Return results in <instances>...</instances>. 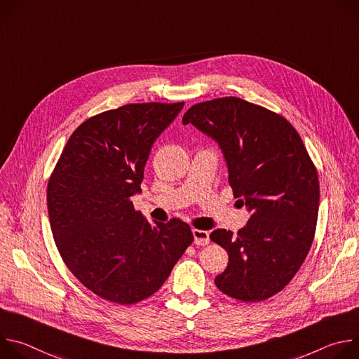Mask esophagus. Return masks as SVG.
Segmentation results:
<instances>
[{
	"mask_svg": "<svg viewBox=\"0 0 359 359\" xmlns=\"http://www.w3.org/2000/svg\"><path fill=\"white\" fill-rule=\"evenodd\" d=\"M193 237H194V244L197 245H208L210 238H209V233L206 230H193Z\"/></svg>",
	"mask_w": 359,
	"mask_h": 359,
	"instance_id": "34e87169",
	"label": "esophagus"
}]
</instances>
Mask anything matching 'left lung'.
<instances>
[{
  "label": "left lung",
  "mask_w": 359,
  "mask_h": 359,
  "mask_svg": "<svg viewBox=\"0 0 359 359\" xmlns=\"http://www.w3.org/2000/svg\"><path fill=\"white\" fill-rule=\"evenodd\" d=\"M220 144L229 183L251 212L234 234H210L229 252L217 288L243 302L280 292L297 274L314 241L320 183L295 128L280 114L240 97L200 102L183 116Z\"/></svg>",
  "instance_id": "obj_1"
}]
</instances>
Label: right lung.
<instances>
[{
    "label": "right lung",
    "mask_w": 359,
    "mask_h": 359,
    "mask_svg": "<svg viewBox=\"0 0 359 359\" xmlns=\"http://www.w3.org/2000/svg\"><path fill=\"white\" fill-rule=\"evenodd\" d=\"M184 102L128 104L82 122L49 176L50 230L69 271L121 305L155 294L193 243L180 219L150 224L135 210L153 142Z\"/></svg>",
    "instance_id": "1"
}]
</instances>
